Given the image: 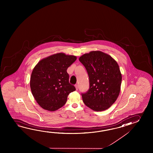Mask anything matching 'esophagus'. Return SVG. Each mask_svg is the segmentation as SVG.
<instances>
[{
  "mask_svg": "<svg viewBox=\"0 0 153 153\" xmlns=\"http://www.w3.org/2000/svg\"><path fill=\"white\" fill-rule=\"evenodd\" d=\"M75 88H76V90H78V85L77 84H76L75 85Z\"/></svg>",
  "mask_w": 153,
  "mask_h": 153,
  "instance_id": "1",
  "label": "esophagus"
}]
</instances>
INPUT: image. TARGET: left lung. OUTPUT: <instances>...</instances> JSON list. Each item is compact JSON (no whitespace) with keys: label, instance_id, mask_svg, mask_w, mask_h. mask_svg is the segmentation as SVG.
I'll return each mask as SVG.
<instances>
[{"label":"left lung","instance_id":"8db88e82","mask_svg":"<svg viewBox=\"0 0 153 153\" xmlns=\"http://www.w3.org/2000/svg\"><path fill=\"white\" fill-rule=\"evenodd\" d=\"M79 59L88 72L90 82L88 92L81 94L84 103L93 111L107 109L120 91L122 76L117 62L100 51L85 53Z\"/></svg>","mask_w":153,"mask_h":153}]
</instances>
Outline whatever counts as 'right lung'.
Returning <instances> with one entry per match:
<instances>
[{
	"label": "right lung",
	"instance_id": "right-lung-1",
	"mask_svg": "<svg viewBox=\"0 0 153 153\" xmlns=\"http://www.w3.org/2000/svg\"><path fill=\"white\" fill-rule=\"evenodd\" d=\"M75 56L57 53L40 60L33 70L30 86L33 97L44 109L56 111L65 104L68 94L75 91L69 82L67 68Z\"/></svg>",
	"mask_w": 153,
	"mask_h": 153
}]
</instances>
